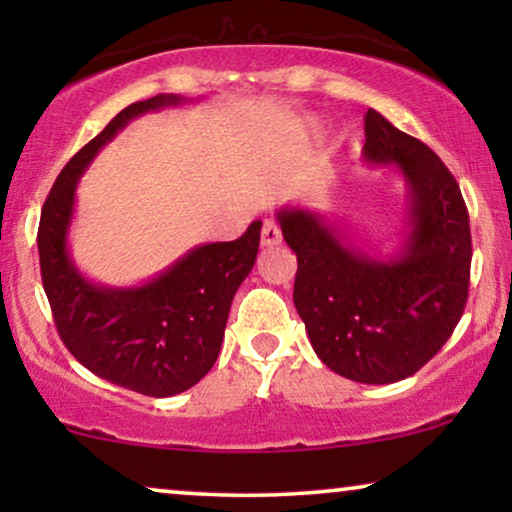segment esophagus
<instances>
[{"instance_id":"obj_1","label":"esophagus","mask_w":512,"mask_h":512,"mask_svg":"<svg viewBox=\"0 0 512 512\" xmlns=\"http://www.w3.org/2000/svg\"><path fill=\"white\" fill-rule=\"evenodd\" d=\"M282 242V233H279V226L275 221H265L261 230V244L263 247H275V244Z\"/></svg>"}]
</instances>
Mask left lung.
<instances>
[{
    "label": "left lung",
    "instance_id": "left-lung-1",
    "mask_svg": "<svg viewBox=\"0 0 512 512\" xmlns=\"http://www.w3.org/2000/svg\"><path fill=\"white\" fill-rule=\"evenodd\" d=\"M363 160L396 165L408 186V233L391 256L366 254L324 214L282 207L277 223L298 256L293 305L333 373L363 384L415 375L464 314L471 226L457 179L419 139L368 109Z\"/></svg>",
    "mask_w": 512,
    "mask_h": 512
}]
</instances>
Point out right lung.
Listing matches in <instances>:
<instances>
[{
	"label": "right lung",
	"instance_id": "obj_1",
	"mask_svg": "<svg viewBox=\"0 0 512 512\" xmlns=\"http://www.w3.org/2000/svg\"><path fill=\"white\" fill-rule=\"evenodd\" d=\"M188 102L156 95L111 118L55 179L41 209L39 265L62 342L74 359L102 380L137 394L165 398L191 389L214 366L235 291L254 268L261 221L233 242L200 244L165 272L139 286H102L72 261L67 233L76 184L104 144L132 118Z\"/></svg>",
	"mask_w": 512,
	"mask_h": 512
}]
</instances>
